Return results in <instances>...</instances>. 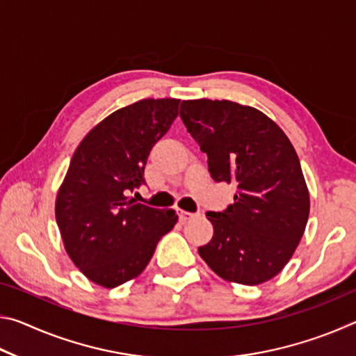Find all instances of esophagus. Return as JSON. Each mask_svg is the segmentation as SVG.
Listing matches in <instances>:
<instances>
[{"label":"esophagus","instance_id":"1","mask_svg":"<svg viewBox=\"0 0 356 356\" xmlns=\"http://www.w3.org/2000/svg\"><path fill=\"white\" fill-rule=\"evenodd\" d=\"M193 216H195V213H190V212H184V210H180L179 212V220L180 221H188V220H191Z\"/></svg>","mask_w":356,"mask_h":356}]
</instances>
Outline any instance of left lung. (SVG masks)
Segmentation results:
<instances>
[{
    "instance_id": "left-lung-1",
    "label": "left lung",
    "mask_w": 356,
    "mask_h": 356,
    "mask_svg": "<svg viewBox=\"0 0 356 356\" xmlns=\"http://www.w3.org/2000/svg\"><path fill=\"white\" fill-rule=\"evenodd\" d=\"M180 118L207 154L215 182L236 184L234 204L207 212L213 237L200 256L229 282L256 286L291 261L309 216V191L284 131L231 100H184Z\"/></svg>"
}]
</instances>
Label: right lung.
<instances>
[{"label": "right lung", "instance_id": "obj_1", "mask_svg": "<svg viewBox=\"0 0 356 356\" xmlns=\"http://www.w3.org/2000/svg\"><path fill=\"white\" fill-rule=\"evenodd\" d=\"M179 104L143 99L120 108L72 156L56 195V222L72 262L102 287L136 278L177 222L172 209L147 207L129 195L144 184L147 156L177 118Z\"/></svg>", "mask_w": 356, "mask_h": 356}]
</instances>
